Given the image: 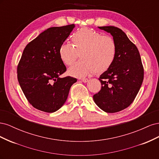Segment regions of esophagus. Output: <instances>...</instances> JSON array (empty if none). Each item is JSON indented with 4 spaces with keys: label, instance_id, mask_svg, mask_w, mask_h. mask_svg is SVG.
Instances as JSON below:
<instances>
[{
    "label": "esophagus",
    "instance_id": "esophagus-1",
    "mask_svg": "<svg viewBox=\"0 0 159 159\" xmlns=\"http://www.w3.org/2000/svg\"><path fill=\"white\" fill-rule=\"evenodd\" d=\"M81 80L84 83H86V82H88V81H89V80H88V79H87V78H82V79H81Z\"/></svg>",
    "mask_w": 159,
    "mask_h": 159
}]
</instances>
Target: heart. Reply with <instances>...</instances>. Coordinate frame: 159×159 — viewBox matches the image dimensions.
Here are the masks:
<instances>
[{
    "mask_svg": "<svg viewBox=\"0 0 159 159\" xmlns=\"http://www.w3.org/2000/svg\"><path fill=\"white\" fill-rule=\"evenodd\" d=\"M72 45L63 43L59 48L60 60L67 66L73 64L80 56L81 59L68 70L70 75L85 77L95 71L102 74L110 68L117 53L116 42L112 37L87 27L75 32L71 38Z\"/></svg>",
    "mask_w": 159,
    "mask_h": 159,
    "instance_id": "heart-1",
    "label": "heart"
}]
</instances>
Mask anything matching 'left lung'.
Instances as JSON below:
<instances>
[{"instance_id":"obj_1","label":"left lung","mask_w":159,"mask_h":159,"mask_svg":"<svg viewBox=\"0 0 159 159\" xmlns=\"http://www.w3.org/2000/svg\"><path fill=\"white\" fill-rule=\"evenodd\" d=\"M99 28L113 36L117 53L112 66L100 75L102 88L93 98L104 111L116 113L135 99L143 81L144 68L137 46L122 30L111 26Z\"/></svg>"}]
</instances>
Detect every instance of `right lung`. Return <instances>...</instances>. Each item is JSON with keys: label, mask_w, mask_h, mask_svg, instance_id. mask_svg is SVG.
Segmentation results:
<instances>
[{"label": "right lung", "mask_w": 159, "mask_h": 159, "mask_svg": "<svg viewBox=\"0 0 159 159\" xmlns=\"http://www.w3.org/2000/svg\"><path fill=\"white\" fill-rule=\"evenodd\" d=\"M75 27L69 25L51 27L28 43L17 66L19 84L32 106L53 113L64 104L71 86L77 79L60 78L66 71L58 50Z\"/></svg>", "instance_id": "add662e5"}]
</instances>
